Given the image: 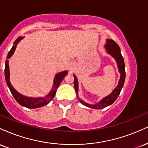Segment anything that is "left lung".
<instances>
[{
	"label": "left lung",
	"mask_w": 148,
	"mask_h": 148,
	"mask_svg": "<svg viewBox=\"0 0 148 148\" xmlns=\"http://www.w3.org/2000/svg\"><path fill=\"white\" fill-rule=\"evenodd\" d=\"M105 48H106L107 52L113 56L116 60L117 64H118V67L119 72H120V79L119 80V83L118 86L115 88V90L112 92L111 95L108 96L106 97L103 99L101 100V101L97 103L95 105H90L88 103L84 102L81 99L79 98V100L80 102L85 106L89 107L91 108H95V109H101V108H105V107L109 106L113 103L115 100L117 99L119 95H120V91H121L122 88H123L124 86V83H125V62H124V59L123 56L121 54V51H120V49L118 45L116 42L113 41V40H106V44L105 45ZM74 88H75L76 92L78 94V80L76 79V76L74 75Z\"/></svg>",
	"instance_id": "left-lung-1"
}]
</instances>
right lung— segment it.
Segmentation results:
<instances>
[{"label":"right lung","mask_w":148,"mask_h":148,"mask_svg":"<svg viewBox=\"0 0 148 148\" xmlns=\"http://www.w3.org/2000/svg\"><path fill=\"white\" fill-rule=\"evenodd\" d=\"M22 39L21 37H18L14 42V45L12 47L11 50L10 51L7 56V60L5 62V77L6 83L8 84V86L10 88V90L11 92L12 95L14 98L17 102L19 103L21 106L26 107L28 108H40L43 106H45L47 103L50 102V101L53 98L55 97L56 92V90L58 87L61 82H62L63 78L67 75V72L64 71V72H62L58 73L56 76L55 79H54L53 86L52 90H51L50 92L45 97H39V98H31V97H27L22 95L18 93L14 88L12 87L11 84L10 82V72H9V65H8V59L10 58L12 56L13 53H14L15 49H16V45L18 42L20 41Z\"/></svg>","instance_id":"1"}]
</instances>
